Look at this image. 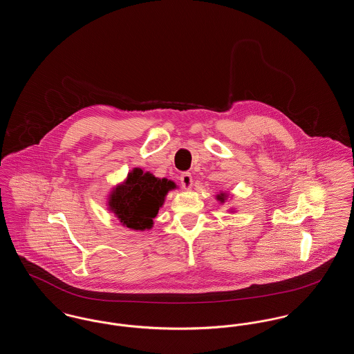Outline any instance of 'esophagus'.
Returning a JSON list of instances; mask_svg holds the SVG:
<instances>
[{"mask_svg": "<svg viewBox=\"0 0 354 354\" xmlns=\"http://www.w3.org/2000/svg\"><path fill=\"white\" fill-rule=\"evenodd\" d=\"M180 182L185 188H191L192 185V175L189 172H183L180 175Z\"/></svg>", "mask_w": 354, "mask_h": 354, "instance_id": "34e87169", "label": "esophagus"}]
</instances>
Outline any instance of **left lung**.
<instances>
[{
	"label": "left lung",
	"mask_w": 354,
	"mask_h": 354,
	"mask_svg": "<svg viewBox=\"0 0 354 354\" xmlns=\"http://www.w3.org/2000/svg\"><path fill=\"white\" fill-rule=\"evenodd\" d=\"M216 199L220 201V203L225 202V199H227V194H225V192H220L219 195H216Z\"/></svg>",
	"instance_id": "8db88e82"
}]
</instances>
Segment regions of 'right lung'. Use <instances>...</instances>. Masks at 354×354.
Instances as JSON below:
<instances>
[{"label":"right lung","instance_id":"obj_1","mask_svg":"<svg viewBox=\"0 0 354 354\" xmlns=\"http://www.w3.org/2000/svg\"><path fill=\"white\" fill-rule=\"evenodd\" d=\"M176 185L166 178H155L149 171L134 169L123 183L113 188L109 195V209L119 221L135 231L151 230L153 218L163 205L166 195Z\"/></svg>","mask_w":354,"mask_h":354}]
</instances>
